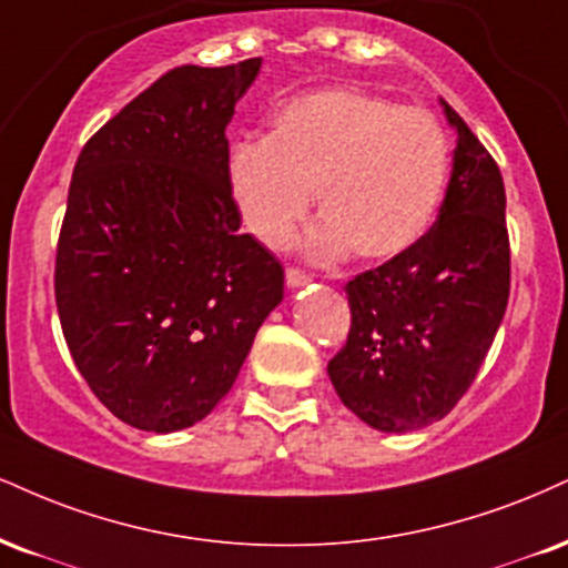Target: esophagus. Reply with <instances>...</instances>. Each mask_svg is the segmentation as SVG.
Instances as JSON below:
<instances>
[{"label": "esophagus", "instance_id": "obj_1", "mask_svg": "<svg viewBox=\"0 0 568 568\" xmlns=\"http://www.w3.org/2000/svg\"><path fill=\"white\" fill-rule=\"evenodd\" d=\"M285 283H288L291 291H298V288H304L306 283H310V275H306V272H302V270H293V266H288V270H285Z\"/></svg>", "mask_w": 568, "mask_h": 568}]
</instances>
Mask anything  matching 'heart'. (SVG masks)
Returning <instances> with one entry per match:
<instances>
[{
	"mask_svg": "<svg viewBox=\"0 0 568 568\" xmlns=\"http://www.w3.org/2000/svg\"><path fill=\"white\" fill-rule=\"evenodd\" d=\"M449 169V142L434 113L394 105L357 87H325L285 100L266 140L227 153V187L243 227L266 248H283L310 214L312 258L354 248L386 262L428 230Z\"/></svg>",
	"mask_w": 568,
	"mask_h": 568,
	"instance_id": "obj_1",
	"label": "heart"
}]
</instances>
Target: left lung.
<instances>
[{
  "mask_svg": "<svg viewBox=\"0 0 568 568\" xmlns=\"http://www.w3.org/2000/svg\"><path fill=\"white\" fill-rule=\"evenodd\" d=\"M455 129L447 195L434 227L346 285L352 331L327 362L346 407L384 434L442 420L474 384L510 293L500 169L466 121Z\"/></svg>",
  "mask_w": 568,
  "mask_h": 568,
  "instance_id": "left-lung-1",
  "label": "left lung"
}]
</instances>
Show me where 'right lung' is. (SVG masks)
I'll return each instance as SVG.
<instances>
[{"label":"right lung","instance_id":"add662e5","mask_svg":"<svg viewBox=\"0 0 568 568\" xmlns=\"http://www.w3.org/2000/svg\"><path fill=\"white\" fill-rule=\"evenodd\" d=\"M262 58L163 73L73 169L54 302L94 396L140 432L195 426L283 302V266L241 235L227 187L235 102Z\"/></svg>","mask_w":568,"mask_h":568}]
</instances>
